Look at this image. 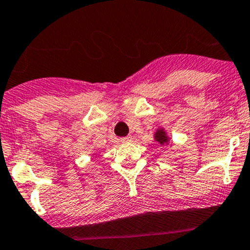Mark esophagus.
Masks as SVG:
<instances>
[{
    "instance_id": "1",
    "label": "esophagus",
    "mask_w": 250,
    "mask_h": 250,
    "mask_svg": "<svg viewBox=\"0 0 250 250\" xmlns=\"http://www.w3.org/2000/svg\"><path fill=\"white\" fill-rule=\"evenodd\" d=\"M131 141H132L131 136H127V137H124V139H121V142H124V144H127V142H131Z\"/></svg>"
}]
</instances>
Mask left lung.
<instances>
[{"instance_id":"left-lung-1","label":"left lung","mask_w":250,"mask_h":250,"mask_svg":"<svg viewBox=\"0 0 250 250\" xmlns=\"http://www.w3.org/2000/svg\"><path fill=\"white\" fill-rule=\"evenodd\" d=\"M153 137H154V141L158 142L161 146H165V145L169 144V136H168L166 130L162 129V127H158V129L156 130Z\"/></svg>"}]
</instances>
